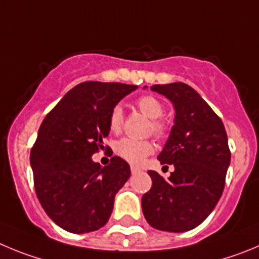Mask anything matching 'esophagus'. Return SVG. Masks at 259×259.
<instances>
[{"label": "esophagus", "mask_w": 259, "mask_h": 259, "mask_svg": "<svg viewBox=\"0 0 259 259\" xmlns=\"http://www.w3.org/2000/svg\"><path fill=\"white\" fill-rule=\"evenodd\" d=\"M130 170H132L133 174H135V173H137V171H138L139 169L137 166H134V165H132V166H130Z\"/></svg>", "instance_id": "obj_1"}]
</instances>
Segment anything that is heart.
I'll list each match as a JSON object with an SVG mask.
<instances>
[{
    "label": "heart",
    "mask_w": 259,
    "mask_h": 259,
    "mask_svg": "<svg viewBox=\"0 0 259 259\" xmlns=\"http://www.w3.org/2000/svg\"><path fill=\"white\" fill-rule=\"evenodd\" d=\"M135 106L144 116L152 120L151 121V130H152L156 137L161 138L166 134V124H165V121L160 120V117L164 113V106L157 98L152 97V95H143V97L138 98L135 101ZM122 122H124L122 108L120 106H115L111 113H109V130L112 133H118L122 127ZM115 151L117 152L118 156L125 158L126 161L133 162V164H139L141 161H143L144 157L152 153L153 146L151 142L147 141H135V139L132 138H122L116 143Z\"/></svg>",
    "instance_id": "obj_1"
}]
</instances>
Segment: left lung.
<instances>
[{"label":"left lung","mask_w":259,"mask_h":259,"mask_svg":"<svg viewBox=\"0 0 259 259\" xmlns=\"http://www.w3.org/2000/svg\"><path fill=\"white\" fill-rule=\"evenodd\" d=\"M176 109L174 125L157 156L174 165L167 179L150 170L152 187L142 197L144 218L153 228L186 232L201 225L220 201L231 161L223 122L201 95L183 82L151 86Z\"/></svg>","instance_id":"obj_1"}]
</instances>
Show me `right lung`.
I'll return each instance as SVG.
<instances>
[{"mask_svg": "<svg viewBox=\"0 0 259 259\" xmlns=\"http://www.w3.org/2000/svg\"><path fill=\"white\" fill-rule=\"evenodd\" d=\"M137 88L78 83L44 118L31 151L34 190L44 210L63 230L85 234L108 222L130 166L113 156L111 164L102 167L92 156L104 147L112 108Z\"/></svg>", "mask_w": 259, "mask_h": 259, "instance_id": "add662e5", "label": "right lung"}]
</instances>
